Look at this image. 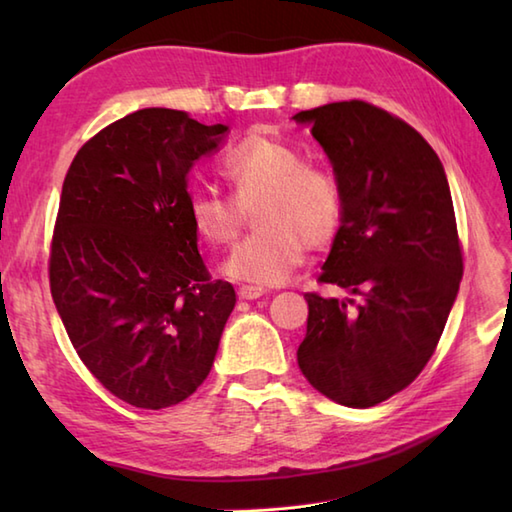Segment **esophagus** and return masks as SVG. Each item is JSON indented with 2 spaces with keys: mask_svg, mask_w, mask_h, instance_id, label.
<instances>
[{
  "mask_svg": "<svg viewBox=\"0 0 512 512\" xmlns=\"http://www.w3.org/2000/svg\"><path fill=\"white\" fill-rule=\"evenodd\" d=\"M264 288H259V286H242L237 290V295H239V299H246V301H253V299H259L264 295Z\"/></svg>",
  "mask_w": 512,
  "mask_h": 512,
  "instance_id": "1",
  "label": "esophagus"
}]
</instances>
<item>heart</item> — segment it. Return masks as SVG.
Segmentation results:
<instances>
[{
  "label": "heart",
  "mask_w": 512,
  "mask_h": 512,
  "mask_svg": "<svg viewBox=\"0 0 512 512\" xmlns=\"http://www.w3.org/2000/svg\"><path fill=\"white\" fill-rule=\"evenodd\" d=\"M233 195L215 187H193L187 195L191 222L206 242H235L255 211L257 233L244 239L224 264L233 279L277 286L306 262V250H323L339 237L345 195L330 169L308 165L303 151L277 136L250 132L222 158Z\"/></svg>",
  "instance_id": "obj_1"
}]
</instances>
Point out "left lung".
<instances>
[{
	"label": "left lung",
	"mask_w": 512,
	"mask_h": 512,
	"mask_svg": "<svg viewBox=\"0 0 512 512\" xmlns=\"http://www.w3.org/2000/svg\"><path fill=\"white\" fill-rule=\"evenodd\" d=\"M328 154L345 195L339 237L306 292L297 363L339 405L367 409L411 385L429 363L464 273L447 176L436 151L402 118L365 101L295 114Z\"/></svg>",
	"instance_id": "8db88e82"
}]
</instances>
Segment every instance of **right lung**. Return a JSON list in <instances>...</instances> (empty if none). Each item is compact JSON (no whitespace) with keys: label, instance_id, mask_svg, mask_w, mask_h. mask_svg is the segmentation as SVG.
I'll return each mask as SVG.
<instances>
[{"label":"right lung","instance_id":"obj_1","mask_svg":"<svg viewBox=\"0 0 512 512\" xmlns=\"http://www.w3.org/2000/svg\"><path fill=\"white\" fill-rule=\"evenodd\" d=\"M226 132L147 107L92 136L65 173L50 292L83 365L127 405L189 398L235 308L233 286L204 266L187 209L193 162Z\"/></svg>","mask_w":512,"mask_h":512}]
</instances>
